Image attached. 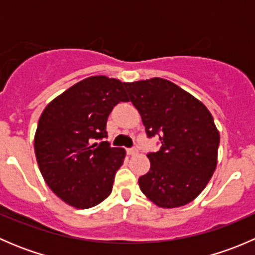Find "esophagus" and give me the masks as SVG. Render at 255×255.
Wrapping results in <instances>:
<instances>
[{"label":"esophagus","mask_w":255,"mask_h":255,"mask_svg":"<svg viewBox=\"0 0 255 255\" xmlns=\"http://www.w3.org/2000/svg\"><path fill=\"white\" fill-rule=\"evenodd\" d=\"M138 153L137 148H128L127 149V154L128 155H135Z\"/></svg>","instance_id":"obj_1"}]
</instances>
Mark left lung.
I'll return each instance as SVG.
<instances>
[{
  "label": "left lung",
  "instance_id": "1",
  "mask_svg": "<svg viewBox=\"0 0 255 255\" xmlns=\"http://www.w3.org/2000/svg\"><path fill=\"white\" fill-rule=\"evenodd\" d=\"M149 138L161 146L146 154L150 169L138 180L153 204L175 208L196 199L217 166L220 133L201 101L169 80L123 82Z\"/></svg>",
  "mask_w": 255,
  "mask_h": 255
}]
</instances>
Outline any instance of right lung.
Here are the masks:
<instances>
[{"instance_id":"add662e5","label":"right lung","mask_w":255,"mask_h":255,"mask_svg":"<svg viewBox=\"0 0 255 255\" xmlns=\"http://www.w3.org/2000/svg\"><path fill=\"white\" fill-rule=\"evenodd\" d=\"M127 101L120 80L90 76L55 97L40 116L38 166L51 191L70 206L94 207L111 194L126 150L96 140L107 137L113 107Z\"/></svg>"}]
</instances>
